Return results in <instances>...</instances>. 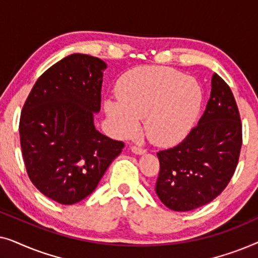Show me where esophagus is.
I'll return each instance as SVG.
<instances>
[{
  "mask_svg": "<svg viewBox=\"0 0 258 258\" xmlns=\"http://www.w3.org/2000/svg\"><path fill=\"white\" fill-rule=\"evenodd\" d=\"M132 151L134 154H136V155H143V154H146V150L144 149H142V148H140V147H132Z\"/></svg>",
  "mask_w": 258,
  "mask_h": 258,
  "instance_id": "34e87169",
  "label": "esophagus"
}]
</instances>
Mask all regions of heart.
<instances>
[{"instance_id": "b5f03b06", "label": "heart", "mask_w": 258, "mask_h": 258, "mask_svg": "<svg viewBox=\"0 0 258 258\" xmlns=\"http://www.w3.org/2000/svg\"><path fill=\"white\" fill-rule=\"evenodd\" d=\"M116 98L104 101L111 132L126 137L139 129L157 146H171L188 135L200 114L202 90L191 77L163 67H139L118 81Z\"/></svg>"}]
</instances>
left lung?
I'll return each mask as SVG.
<instances>
[{"mask_svg": "<svg viewBox=\"0 0 258 258\" xmlns=\"http://www.w3.org/2000/svg\"><path fill=\"white\" fill-rule=\"evenodd\" d=\"M242 147V124L235 97L217 75L199 124L178 146L157 153L156 194L174 211L206 206L225 189Z\"/></svg>", "mask_w": 258, "mask_h": 258, "instance_id": "8db88e82", "label": "left lung"}]
</instances>
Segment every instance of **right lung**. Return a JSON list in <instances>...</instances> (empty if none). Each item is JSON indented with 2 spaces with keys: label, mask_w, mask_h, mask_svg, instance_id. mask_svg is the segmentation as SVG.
<instances>
[{
  "label": "right lung",
  "mask_w": 258,
  "mask_h": 258,
  "mask_svg": "<svg viewBox=\"0 0 258 258\" xmlns=\"http://www.w3.org/2000/svg\"><path fill=\"white\" fill-rule=\"evenodd\" d=\"M105 69L98 57L67 56L36 81L23 105L20 140L28 176L57 203L89 196L124 147L94 123Z\"/></svg>",
  "instance_id": "add662e5"
}]
</instances>
